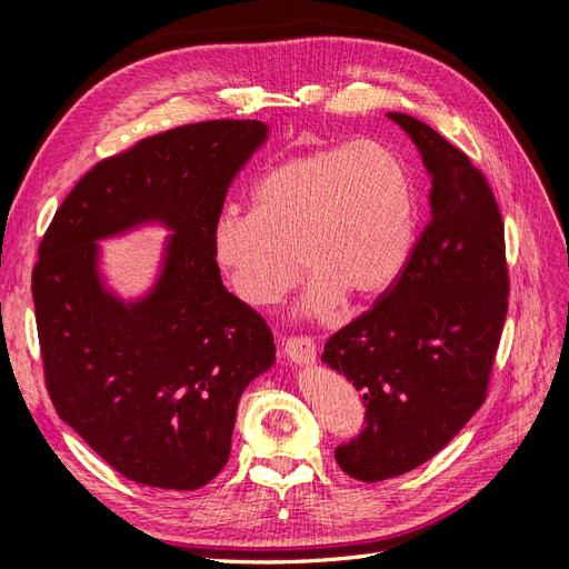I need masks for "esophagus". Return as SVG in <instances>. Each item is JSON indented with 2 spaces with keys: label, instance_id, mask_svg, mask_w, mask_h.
Segmentation results:
<instances>
[{
  "label": "esophagus",
  "instance_id": "1",
  "mask_svg": "<svg viewBox=\"0 0 569 569\" xmlns=\"http://www.w3.org/2000/svg\"><path fill=\"white\" fill-rule=\"evenodd\" d=\"M282 351L289 360H295V363H301V366L313 363L318 353L316 341L311 337H287L282 341Z\"/></svg>",
  "mask_w": 569,
  "mask_h": 569
}]
</instances>
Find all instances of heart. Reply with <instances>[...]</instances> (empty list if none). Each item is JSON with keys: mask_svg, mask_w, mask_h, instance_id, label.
<instances>
[{"mask_svg": "<svg viewBox=\"0 0 569 569\" xmlns=\"http://www.w3.org/2000/svg\"><path fill=\"white\" fill-rule=\"evenodd\" d=\"M253 213H226L213 253L234 295L272 306L301 278H316L306 308L322 316L347 297L372 301L399 278L416 242L418 201L406 166L372 144H332L291 157L261 178Z\"/></svg>", "mask_w": 569, "mask_h": 569, "instance_id": "heart-1", "label": "heart"}]
</instances>
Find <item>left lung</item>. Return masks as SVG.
Returning <instances> with one entry per match:
<instances>
[{
	"label": "left lung",
	"mask_w": 569,
	"mask_h": 569,
	"mask_svg": "<svg viewBox=\"0 0 569 569\" xmlns=\"http://www.w3.org/2000/svg\"><path fill=\"white\" fill-rule=\"evenodd\" d=\"M389 118L432 173V218L396 282L325 343V363L363 396L366 427L335 449L360 481L416 470L485 403L510 295L503 218L485 173L422 120Z\"/></svg>",
	"instance_id": "1"
}]
</instances>
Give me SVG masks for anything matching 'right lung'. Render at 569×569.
Returning a JSON list of instances; mask_svg holds the SVG:
<instances>
[{"label":"right lung","mask_w":569,"mask_h":569,"mask_svg":"<svg viewBox=\"0 0 569 569\" xmlns=\"http://www.w3.org/2000/svg\"><path fill=\"white\" fill-rule=\"evenodd\" d=\"M258 120H203L101 159L63 199L32 268L44 385L59 418L137 485L192 491L226 468L239 396L274 360L263 316L222 287L213 228L263 144ZM142 219L177 230L158 289L100 287L97 238Z\"/></svg>","instance_id":"1"}]
</instances>
